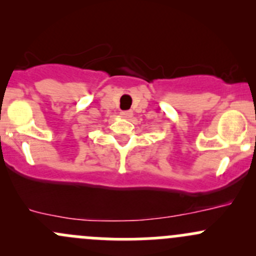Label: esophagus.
I'll list each match as a JSON object with an SVG mask.
<instances>
[{
    "instance_id": "34e87169",
    "label": "esophagus",
    "mask_w": 256,
    "mask_h": 256,
    "mask_svg": "<svg viewBox=\"0 0 256 256\" xmlns=\"http://www.w3.org/2000/svg\"><path fill=\"white\" fill-rule=\"evenodd\" d=\"M120 115L121 118H130L131 116H132V112H131V110H128V112H121Z\"/></svg>"
}]
</instances>
